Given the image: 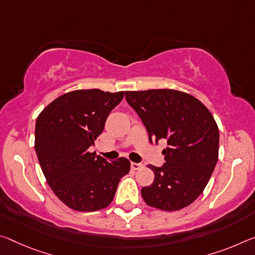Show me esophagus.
Instances as JSON below:
<instances>
[{
    "instance_id": "obj_1",
    "label": "esophagus",
    "mask_w": 255,
    "mask_h": 255,
    "mask_svg": "<svg viewBox=\"0 0 255 255\" xmlns=\"http://www.w3.org/2000/svg\"><path fill=\"white\" fill-rule=\"evenodd\" d=\"M130 167H131L132 170H139V169H142V168L144 167V165H143L142 163H136V162H131Z\"/></svg>"
}]
</instances>
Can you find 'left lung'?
<instances>
[{
    "label": "left lung",
    "mask_w": 255,
    "mask_h": 255,
    "mask_svg": "<svg viewBox=\"0 0 255 255\" xmlns=\"http://www.w3.org/2000/svg\"><path fill=\"white\" fill-rule=\"evenodd\" d=\"M149 142L167 140L162 167L148 165L154 181L142 188L145 203L163 211L192 204L209 183L218 161L219 129L211 112L187 93L175 90L126 92Z\"/></svg>",
    "instance_id": "left-lung-1"
}]
</instances>
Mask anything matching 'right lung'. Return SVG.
Returning a JSON list of instances; mask_svg holds the SVG:
<instances>
[{
    "instance_id": "add662e5",
    "label": "right lung",
    "mask_w": 255,
    "mask_h": 255,
    "mask_svg": "<svg viewBox=\"0 0 255 255\" xmlns=\"http://www.w3.org/2000/svg\"><path fill=\"white\" fill-rule=\"evenodd\" d=\"M123 98L124 92L72 91L55 99L37 117L35 151L40 168L53 193L72 210L107 208L120 179L130 170L126 157L107 161L88 152Z\"/></svg>"
}]
</instances>
